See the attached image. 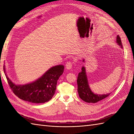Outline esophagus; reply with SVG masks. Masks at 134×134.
Instances as JSON below:
<instances>
[{
  "mask_svg": "<svg viewBox=\"0 0 134 134\" xmlns=\"http://www.w3.org/2000/svg\"><path fill=\"white\" fill-rule=\"evenodd\" d=\"M65 67H66V69L68 70L71 69V68L72 67V64L71 62H67L65 64Z\"/></svg>",
  "mask_w": 134,
  "mask_h": 134,
  "instance_id": "34e87169",
  "label": "esophagus"
}]
</instances>
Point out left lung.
Returning a JSON list of instances; mask_svg holds the SVG:
<instances>
[{
    "label": "left lung",
    "instance_id": "1",
    "mask_svg": "<svg viewBox=\"0 0 134 134\" xmlns=\"http://www.w3.org/2000/svg\"><path fill=\"white\" fill-rule=\"evenodd\" d=\"M116 42L120 45L121 48L122 43L120 36L118 35L117 36V41ZM85 60H83V62ZM77 85H78V92L79 97L82 100L89 102V103H96L98 101H99L109 96L110 93H108L107 94H96L92 92L90 89L88 83L86 71H85V67H82L81 72L78 74V78H77Z\"/></svg>",
    "mask_w": 134,
    "mask_h": 134
}]
</instances>
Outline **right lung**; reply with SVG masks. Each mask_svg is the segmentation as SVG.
Wrapping results in <instances>:
<instances>
[{"label": "right lung", "mask_w": 134, "mask_h": 134, "mask_svg": "<svg viewBox=\"0 0 134 134\" xmlns=\"http://www.w3.org/2000/svg\"><path fill=\"white\" fill-rule=\"evenodd\" d=\"M64 67L58 65L51 67L41 77L32 83L24 85H16L6 78L13 93L22 100L32 103H44L52 99L55 94L57 81L63 73ZM4 71L5 69L4 66Z\"/></svg>", "instance_id": "1"}]
</instances>
